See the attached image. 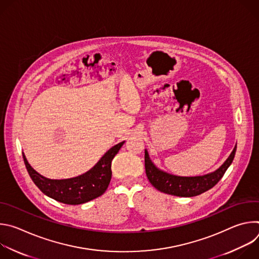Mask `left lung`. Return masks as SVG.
<instances>
[{"instance_id":"1","label":"left lung","mask_w":259,"mask_h":259,"mask_svg":"<svg viewBox=\"0 0 259 259\" xmlns=\"http://www.w3.org/2000/svg\"><path fill=\"white\" fill-rule=\"evenodd\" d=\"M237 150L235 145L233 152L215 171L199 176H178L170 174L158 168L150 158L149 152L144 151V165L145 173L150 182L158 191L177 197H195L201 195L210 189L224 176L228 168L231 166Z\"/></svg>"}]
</instances>
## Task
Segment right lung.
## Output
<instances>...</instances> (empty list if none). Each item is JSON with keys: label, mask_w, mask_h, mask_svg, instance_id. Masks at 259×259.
<instances>
[{"label": "right lung", "mask_w": 259, "mask_h": 259, "mask_svg": "<svg viewBox=\"0 0 259 259\" xmlns=\"http://www.w3.org/2000/svg\"><path fill=\"white\" fill-rule=\"evenodd\" d=\"M124 143L122 141L109 149L86 173L67 179H50L41 175L28 164L23 153L22 156L30 178L42 193L63 204L80 205L105 193L112 178V161Z\"/></svg>", "instance_id": "right-lung-1"}]
</instances>
